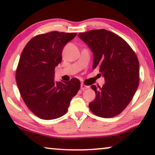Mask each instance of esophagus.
<instances>
[{
    "mask_svg": "<svg viewBox=\"0 0 155 155\" xmlns=\"http://www.w3.org/2000/svg\"><path fill=\"white\" fill-rule=\"evenodd\" d=\"M88 88H89V86L84 85V84H81V89L82 90H87V89H88Z\"/></svg>",
    "mask_w": 155,
    "mask_h": 155,
    "instance_id": "obj_1",
    "label": "esophagus"
}]
</instances>
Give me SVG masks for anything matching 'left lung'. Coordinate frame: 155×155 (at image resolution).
Returning a JSON list of instances; mask_svg holds the SVG:
<instances>
[{
    "label": "left lung",
    "mask_w": 155,
    "mask_h": 155,
    "mask_svg": "<svg viewBox=\"0 0 155 155\" xmlns=\"http://www.w3.org/2000/svg\"><path fill=\"white\" fill-rule=\"evenodd\" d=\"M78 36L93 52L92 68H98L105 81L101 88L91 86L96 98L89 104L90 109L98 116L114 117L127 107L138 87L137 57L122 38L111 31L91 30Z\"/></svg>",
    "instance_id": "obj_1"
}]
</instances>
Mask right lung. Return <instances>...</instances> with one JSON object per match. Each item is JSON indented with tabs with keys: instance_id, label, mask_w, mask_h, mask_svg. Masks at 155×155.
Wrapping results in <instances>:
<instances>
[{
	"instance_id": "obj_1",
	"label": "right lung",
	"mask_w": 155,
	"mask_h": 155,
	"mask_svg": "<svg viewBox=\"0 0 155 155\" xmlns=\"http://www.w3.org/2000/svg\"><path fill=\"white\" fill-rule=\"evenodd\" d=\"M76 35L58 31L37 35L21 53L15 77L18 87L28 108L41 119L64 115L79 90L77 78L54 81V68L61 61L63 49Z\"/></svg>"
}]
</instances>
